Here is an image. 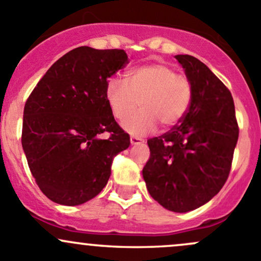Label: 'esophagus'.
<instances>
[{
  "instance_id": "34e87169",
  "label": "esophagus",
  "mask_w": 261,
  "mask_h": 261,
  "mask_svg": "<svg viewBox=\"0 0 261 261\" xmlns=\"http://www.w3.org/2000/svg\"><path fill=\"white\" fill-rule=\"evenodd\" d=\"M143 143V139L139 137H130V144L132 146H138V144Z\"/></svg>"
}]
</instances>
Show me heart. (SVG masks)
I'll return each instance as SVG.
<instances>
[{
  "mask_svg": "<svg viewBox=\"0 0 261 261\" xmlns=\"http://www.w3.org/2000/svg\"><path fill=\"white\" fill-rule=\"evenodd\" d=\"M106 99L113 117L124 120L141 103L142 111L123 122L132 136H146L157 129L176 127L190 108L192 85L185 75L166 64H148L130 69L122 79L106 85Z\"/></svg>",
  "mask_w": 261,
  "mask_h": 261,
  "instance_id": "1",
  "label": "heart"
}]
</instances>
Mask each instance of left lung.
Segmentation results:
<instances>
[{
	"label": "left lung",
	"instance_id": "obj_1",
	"mask_svg": "<svg viewBox=\"0 0 261 261\" xmlns=\"http://www.w3.org/2000/svg\"><path fill=\"white\" fill-rule=\"evenodd\" d=\"M174 58L192 85L190 108L176 127L147 141L150 157L142 173L160 205L189 212L208 202L226 182L239 127L224 83L198 59Z\"/></svg>",
	"mask_w": 261,
	"mask_h": 261
}]
</instances>
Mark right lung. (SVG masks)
Instances as JSON below:
<instances>
[{"instance_id": "right-lung-1", "label": "right lung", "mask_w": 261, "mask_h": 261, "mask_svg": "<svg viewBox=\"0 0 261 261\" xmlns=\"http://www.w3.org/2000/svg\"><path fill=\"white\" fill-rule=\"evenodd\" d=\"M124 50L80 46L51 65L23 109L22 148L37 186L60 205L77 206L106 187L129 136L106 99L108 79L125 66ZM108 131L109 139L101 138Z\"/></svg>"}]
</instances>
